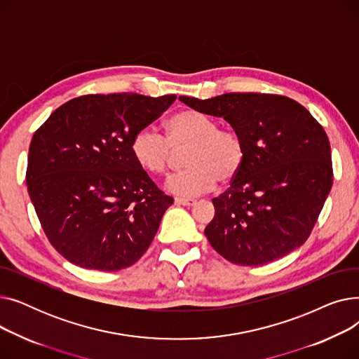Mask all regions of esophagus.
<instances>
[{
	"instance_id": "obj_1",
	"label": "esophagus",
	"mask_w": 359,
	"mask_h": 359,
	"mask_svg": "<svg viewBox=\"0 0 359 359\" xmlns=\"http://www.w3.org/2000/svg\"><path fill=\"white\" fill-rule=\"evenodd\" d=\"M175 202H176L177 205L191 206V205H194L196 201H195V199H189V198H176V199H175Z\"/></svg>"
}]
</instances>
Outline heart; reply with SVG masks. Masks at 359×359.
I'll return each instance as SVG.
<instances>
[{
  "instance_id": "heart-1",
  "label": "heart",
  "mask_w": 359,
  "mask_h": 359,
  "mask_svg": "<svg viewBox=\"0 0 359 359\" xmlns=\"http://www.w3.org/2000/svg\"><path fill=\"white\" fill-rule=\"evenodd\" d=\"M195 109L180 110L165 123V137L153 126L140 129L132 138L130 151L141 168L164 175L172 165L173 149L189 148L184 164L189 165L167 180V191L179 196H195L214 189L218 179L236 177L246 157L241 137Z\"/></svg>"
}]
</instances>
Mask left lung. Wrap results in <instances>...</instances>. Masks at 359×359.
<instances>
[{
	"mask_svg": "<svg viewBox=\"0 0 359 359\" xmlns=\"http://www.w3.org/2000/svg\"><path fill=\"white\" fill-rule=\"evenodd\" d=\"M179 100L224 118L246 148L231 186L212 199L215 215L205 229L211 246L241 266L265 265L303 246L333 183L323 126L304 106L278 94Z\"/></svg>",
	"mask_w": 359,
	"mask_h": 359,
	"instance_id": "8db88e82",
	"label": "left lung"
}]
</instances>
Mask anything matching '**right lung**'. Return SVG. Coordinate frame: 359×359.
Returning a JSON list of instances; mask_svg holds the SVG:
<instances>
[{
  "instance_id": "1",
  "label": "right lung",
  "mask_w": 359,
  "mask_h": 359,
  "mask_svg": "<svg viewBox=\"0 0 359 359\" xmlns=\"http://www.w3.org/2000/svg\"><path fill=\"white\" fill-rule=\"evenodd\" d=\"M175 94H87L34 132L26 183L55 250L80 268L125 269L147 252L173 198L135 161L130 142Z\"/></svg>"
}]
</instances>
